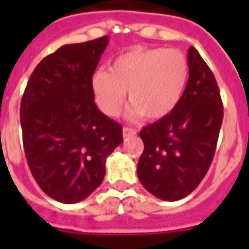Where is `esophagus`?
I'll return each mask as SVG.
<instances>
[{"mask_svg": "<svg viewBox=\"0 0 249 249\" xmlns=\"http://www.w3.org/2000/svg\"><path fill=\"white\" fill-rule=\"evenodd\" d=\"M137 132L134 130V129L132 128H126L125 126L124 129H123V136H124V138H129V137H133V136H136Z\"/></svg>", "mask_w": 249, "mask_h": 249, "instance_id": "esophagus-1", "label": "esophagus"}]
</instances>
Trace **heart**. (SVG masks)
Returning a JSON list of instances; mask_svg holds the SVG:
<instances>
[{
	"mask_svg": "<svg viewBox=\"0 0 249 249\" xmlns=\"http://www.w3.org/2000/svg\"><path fill=\"white\" fill-rule=\"evenodd\" d=\"M189 80V62L182 52L164 48H133L90 77L94 101L106 116L120 113L125 90L132 106L129 119L160 120L173 112Z\"/></svg>",
	"mask_w": 249,
	"mask_h": 249,
	"instance_id": "1",
	"label": "heart"
}]
</instances>
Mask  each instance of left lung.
<instances>
[{
	"mask_svg": "<svg viewBox=\"0 0 249 249\" xmlns=\"http://www.w3.org/2000/svg\"><path fill=\"white\" fill-rule=\"evenodd\" d=\"M189 80L173 112L144 126L138 179L148 193L176 201L193 193L212 163L224 108L211 68L193 46L187 53Z\"/></svg>",
	"mask_w": 249,
	"mask_h": 249,
	"instance_id": "left-lung-1",
	"label": "left lung"
}]
</instances>
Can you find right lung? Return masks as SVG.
<instances>
[{"instance_id":"obj_1","label":"right lung","mask_w":249,"mask_h":249,"mask_svg":"<svg viewBox=\"0 0 249 249\" xmlns=\"http://www.w3.org/2000/svg\"><path fill=\"white\" fill-rule=\"evenodd\" d=\"M108 37L68 44L41 60L20 103L25 158L52 199L83 201L101 185L106 159L123 142V128L98 109L90 77Z\"/></svg>"}]
</instances>
